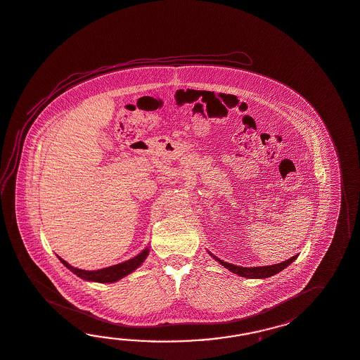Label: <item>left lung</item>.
Instances as JSON below:
<instances>
[{
  "mask_svg": "<svg viewBox=\"0 0 360 360\" xmlns=\"http://www.w3.org/2000/svg\"><path fill=\"white\" fill-rule=\"evenodd\" d=\"M210 255L214 258V259L219 262L221 266H224L226 269H229L231 272H233L238 276L246 277V278H267V277L274 276L278 272H281L283 269L288 267L289 264H292L294 260L298 258V255H294L290 259L285 260L283 263H277L274 266H263V267H240V266H234L231 263H226L224 260L219 259L217 257H215L212 252L207 251Z\"/></svg>",
  "mask_w": 360,
  "mask_h": 360,
  "instance_id": "left-lung-1",
  "label": "left lung"
}]
</instances>
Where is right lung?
<instances>
[{
	"instance_id": "right-lung-1",
	"label": "right lung",
	"mask_w": 360,
	"mask_h": 360,
	"mask_svg": "<svg viewBox=\"0 0 360 360\" xmlns=\"http://www.w3.org/2000/svg\"><path fill=\"white\" fill-rule=\"evenodd\" d=\"M149 251L150 250H149V246H148L140 254L134 257L132 259L126 260L123 263H119V264L111 266V267L97 269V271H85V269H80V268L72 267L71 264H68V262L62 259L60 257H58V259L62 262L63 266H66L71 272H74L76 276L86 280V281L106 284V283H117V280L132 274L134 269L140 267L143 264V260L148 258Z\"/></svg>"
}]
</instances>
